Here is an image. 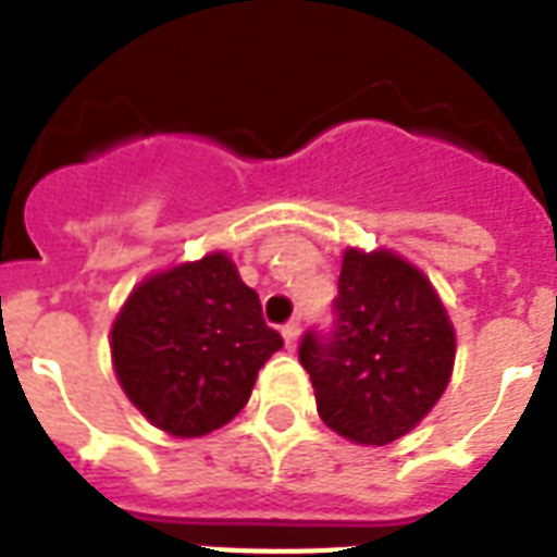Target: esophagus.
Segmentation results:
<instances>
[{
	"label": "esophagus",
	"mask_w": 557,
	"mask_h": 557,
	"mask_svg": "<svg viewBox=\"0 0 557 557\" xmlns=\"http://www.w3.org/2000/svg\"><path fill=\"white\" fill-rule=\"evenodd\" d=\"M282 337L287 343V348H296V339H299V319H290L282 325Z\"/></svg>",
	"instance_id": "obj_1"
}]
</instances>
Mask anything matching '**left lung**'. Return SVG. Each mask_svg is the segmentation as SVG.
I'll return each instance as SVG.
<instances>
[{
    "instance_id": "8db88e82",
    "label": "left lung",
    "mask_w": 557,
    "mask_h": 557,
    "mask_svg": "<svg viewBox=\"0 0 557 557\" xmlns=\"http://www.w3.org/2000/svg\"><path fill=\"white\" fill-rule=\"evenodd\" d=\"M331 317L299 343L319 418L357 444L395 442L450 381L456 337L444 305L398 256L348 249Z\"/></svg>"
}]
</instances>
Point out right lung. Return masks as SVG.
I'll list each match as a JSON object with an SVG mask.
<instances>
[{
	"label": "right lung",
	"instance_id": "1",
	"mask_svg": "<svg viewBox=\"0 0 557 557\" xmlns=\"http://www.w3.org/2000/svg\"><path fill=\"white\" fill-rule=\"evenodd\" d=\"M282 346L258 293L220 252L139 284L113 325V363L127 398L183 438L238 416L258 369Z\"/></svg>",
	"mask_w": 557,
	"mask_h": 557
}]
</instances>
